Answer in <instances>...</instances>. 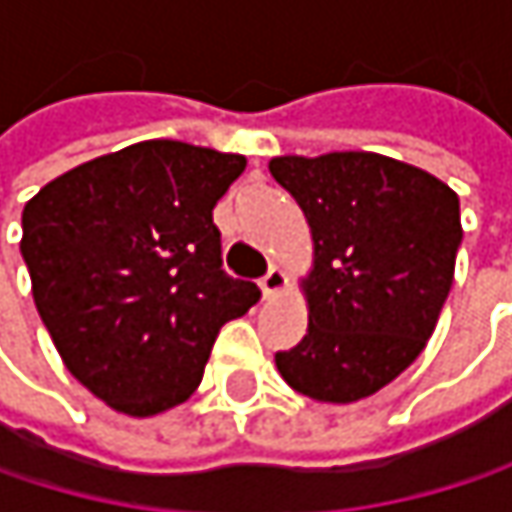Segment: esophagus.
<instances>
[{"label":"esophagus","mask_w":512,"mask_h":512,"mask_svg":"<svg viewBox=\"0 0 512 512\" xmlns=\"http://www.w3.org/2000/svg\"><path fill=\"white\" fill-rule=\"evenodd\" d=\"M284 287H287V275H284V269H278V266H272V269H269V272L260 278L263 299H272V296H278Z\"/></svg>","instance_id":"1"}]
</instances>
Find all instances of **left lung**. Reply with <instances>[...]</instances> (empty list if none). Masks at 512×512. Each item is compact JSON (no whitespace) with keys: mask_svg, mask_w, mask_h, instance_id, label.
Listing matches in <instances>:
<instances>
[{"mask_svg":"<svg viewBox=\"0 0 512 512\" xmlns=\"http://www.w3.org/2000/svg\"><path fill=\"white\" fill-rule=\"evenodd\" d=\"M272 177L314 237L308 332L275 353L284 382L320 403H356L427 347L454 284L460 198L391 156H275Z\"/></svg>","mask_w":512,"mask_h":512,"instance_id":"left-lung-1","label":"left lung"}]
</instances>
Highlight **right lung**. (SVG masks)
<instances>
[{"label":"right lung","mask_w":512,"mask_h":512,"mask_svg":"<svg viewBox=\"0 0 512 512\" xmlns=\"http://www.w3.org/2000/svg\"><path fill=\"white\" fill-rule=\"evenodd\" d=\"M246 156L139 142L70 168L23 210L20 252L67 370L112 409L148 418L201 382L213 341L257 299L222 269L213 207Z\"/></svg>","instance_id":"obj_1"}]
</instances>
